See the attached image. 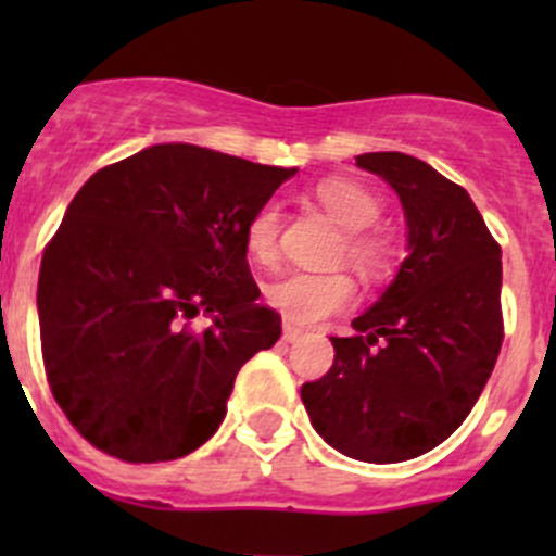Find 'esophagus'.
<instances>
[{
    "instance_id": "34e87169",
    "label": "esophagus",
    "mask_w": 556,
    "mask_h": 556,
    "mask_svg": "<svg viewBox=\"0 0 556 556\" xmlns=\"http://www.w3.org/2000/svg\"><path fill=\"white\" fill-rule=\"evenodd\" d=\"M301 336H304V330L295 328V325H290V323H285V328H282V339L288 341V344H295V341H299Z\"/></svg>"
}]
</instances>
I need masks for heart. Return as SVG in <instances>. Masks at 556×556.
Wrapping results in <instances>:
<instances>
[{"label":"heart","mask_w":556,"mask_h":556,"mask_svg":"<svg viewBox=\"0 0 556 556\" xmlns=\"http://www.w3.org/2000/svg\"><path fill=\"white\" fill-rule=\"evenodd\" d=\"M314 199L346 231L344 250L352 266L361 268L368 277H379L390 266V247L382 237L368 231L382 217V204L377 195L352 179L330 177L314 188ZM244 244L255 263H263V266L274 263L279 250L277 201H266L252 212L244 228ZM355 295V282L346 274L295 271L268 285L266 304L290 323L312 325L350 306Z\"/></svg>","instance_id":"heart-1"}]
</instances>
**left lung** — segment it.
I'll return each instance as SVG.
<instances>
[{
  "label": "left lung",
  "instance_id": "8db88e82",
  "mask_svg": "<svg viewBox=\"0 0 556 556\" xmlns=\"http://www.w3.org/2000/svg\"><path fill=\"white\" fill-rule=\"evenodd\" d=\"M355 161L401 199L408 255L377 304L352 319L355 336L330 339L333 366L301 387V401L333 450L403 463L450 439L495 368L501 247L468 190L425 161L406 153Z\"/></svg>",
  "mask_w": 556,
  "mask_h": 556
}]
</instances>
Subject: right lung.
<instances>
[{
  "label": "right lung",
  "mask_w": 556,
  "mask_h": 556,
  "mask_svg": "<svg viewBox=\"0 0 556 556\" xmlns=\"http://www.w3.org/2000/svg\"><path fill=\"white\" fill-rule=\"evenodd\" d=\"M299 169L153 144L77 190L45 247L42 361L77 433L126 463L199 450L239 368L282 336L247 266L252 212ZM199 311L213 325H187Z\"/></svg>",
  "instance_id": "1"
}]
</instances>
